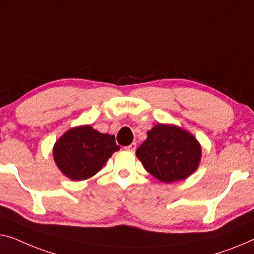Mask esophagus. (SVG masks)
Returning <instances> with one entry per match:
<instances>
[{
	"instance_id": "obj_1",
	"label": "esophagus",
	"mask_w": 254,
	"mask_h": 254,
	"mask_svg": "<svg viewBox=\"0 0 254 254\" xmlns=\"http://www.w3.org/2000/svg\"><path fill=\"white\" fill-rule=\"evenodd\" d=\"M126 149L128 150V151H135V149H137V143L132 142L131 145H128L127 147H126Z\"/></svg>"
}]
</instances>
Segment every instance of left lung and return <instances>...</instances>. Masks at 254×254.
Segmentation results:
<instances>
[{"label":"left lung","mask_w":254,"mask_h":254,"mask_svg":"<svg viewBox=\"0 0 254 254\" xmlns=\"http://www.w3.org/2000/svg\"><path fill=\"white\" fill-rule=\"evenodd\" d=\"M135 151L145 169L163 183L183 180L199 165L202 147L194 135L173 124L158 123Z\"/></svg>","instance_id":"left-lung-1"}]
</instances>
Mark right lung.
<instances>
[{
    "label": "right lung",
    "mask_w": 254,
    "mask_h": 254,
    "mask_svg": "<svg viewBox=\"0 0 254 254\" xmlns=\"http://www.w3.org/2000/svg\"><path fill=\"white\" fill-rule=\"evenodd\" d=\"M120 147L115 137L98 132L91 126L68 130L54 146V160L58 169L71 180H84L103 169Z\"/></svg>",
    "instance_id": "right-lung-1"
}]
</instances>
